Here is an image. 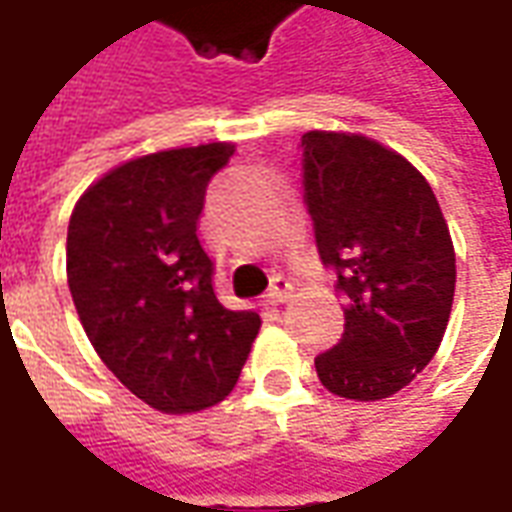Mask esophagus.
<instances>
[{
  "label": "esophagus",
  "mask_w": 512,
  "mask_h": 512,
  "mask_svg": "<svg viewBox=\"0 0 512 512\" xmlns=\"http://www.w3.org/2000/svg\"><path fill=\"white\" fill-rule=\"evenodd\" d=\"M290 293H293V285H290L285 277H274L271 279V288H268L266 299L271 304H282V301L290 299Z\"/></svg>",
  "instance_id": "esophagus-1"
}]
</instances>
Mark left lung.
I'll list each match as a JSON object with an SVG mask.
<instances>
[{"label": "left lung", "mask_w": 512, "mask_h": 512, "mask_svg": "<svg viewBox=\"0 0 512 512\" xmlns=\"http://www.w3.org/2000/svg\"><path fill=\"white\" fill-rule=\"evenodd\" d=\"M301 186L323 266L345 301L340 343L315 359L321 384L381 400L425 370L439 348L455 252L428 180L373 139L301 136Z\"/></svg>", "instance_id": "8db88e82"}]
</instances>
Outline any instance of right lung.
Masks as SVG:
<instances>
[{"label":"right lung","mask_w":512,"mask_h":512,"mask_svg":"<svg viewBox=\"0 0 512 512\" xmlns=\"http://www.w3.org/2000/svg\"><path fill=\"white\" fill-rule=\"evenodd\" d=\"M233 156L213 142L134 158L93 183L68 224V288L90 343L147 406L189 414L233 392L257 312L216 299L200 216Z\"/></svg>","instance_id":"right-lung-1"}]
</instances>
